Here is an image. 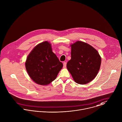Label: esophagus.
<instances>
[{"instance_id": "esophagus-1", "label": "esophagus", "mask_w": 122, "mask_h": 122, "mask_svg": "<svg viewBox=\"0 0 122 122\" xmlns=\"http://www.w3.org/2000/svg\"><path fill=\"white\" fill-rule=\"evenodd\" d=\"M66 62H64L63 63V67L64 68H66Z\"/></svg>"}]
</instances>
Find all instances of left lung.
I'll return each mask as SVG.
<instances>
[{
	"mask_svg": "<svg viewBox=\"0 0 122 122\" xmlns=\"http://www.w3.org/2000/svg\"><path fill=\"white\" fill-rule=\"evenodd\" d=\"M71 59L66 65L68 70L75 82L87 84L99 72L101 57L94 48L83 41H76L71 45Z\"/></svg>",
	"mask_w": 122,
	"mask_h": 122,
	"instance_id": "8db88e82",
	"label": "left lung"
}]
</instances>
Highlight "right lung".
Masks as SVG:
<instances>
[{"instance_id":"1","label":"right lung","mask_w":122,"mask_h":122,"mask_svg":"<svg viewBox=\"0 0 122 122\" xmlns=\"http://www.w3.org/2000/svg\"><path fill=\"white\" fill-rule=\"evenodd\" d=\"M27 73L36 83L47 85L54 81L63 65L52 52L47 41L36 45L27 56L25 63Z\"/></svg>"}]
</instances>
